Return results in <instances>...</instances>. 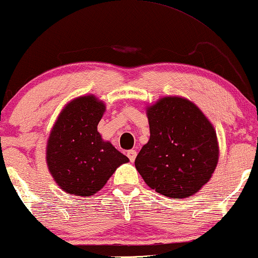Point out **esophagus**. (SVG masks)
I'll list each match as a JSON object with an SVG mask.
<instances>
[{
  "label": "esophagus",
  "instance_id": "esophagus-1",
  "mask_svg": "<svg viewBox=\"0 0 258 258\" xmlns=\"http://www.w3.org/2000/svg\"><path fill=\"white\" fill-rule=\"evenodd\" d=\"M127 156H128V159L131 162L136 160V156H137V151L136 150H128L127 151Z\"/></svg>",
  "mask_w": 258,
  "mask_h": 258
}]
</instances>
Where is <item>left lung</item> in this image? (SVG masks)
Listing matches in <instances>:
<instances>
[{
  "label": "left lung",
  "mask_w": 258,
  "mask_h": 258,
  "mask_svg": "<svg viewBox=\"0 0 258 258\" xmlns=\"http://www.w3.org/2000/svg\"><path fill=\"white\" fill-rule=\"evenodd\" d=\"M150 138L136 157L145 184L169 198H188L209 181L219 162L210 120L194 102L166 96L147 107Z\"/></svg>",
  "instance_id": "8db88e82"
}]
</instances>
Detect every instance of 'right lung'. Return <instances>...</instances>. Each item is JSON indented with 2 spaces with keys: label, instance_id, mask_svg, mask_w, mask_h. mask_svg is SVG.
<instances>
[{
  "label": "right lung",
  "instance_id": "1",
  "mask_svg": "<svg viewBox=\"0 0 258 258\" xmlns=\"http://www.w3.org/2000/svg\"><path fill=\"white\" fill-rule=\"evenodd\" d=\"M104 111V102L95 95L79 96L64 105L52 125L45 160L52 179L67 194L94 196L130 161L97 131Z\"/></svg>",
  "mask_w": 258,
  "mask_h": 258
}]
</instances>
